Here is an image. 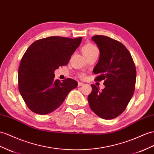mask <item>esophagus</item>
Wrapping results in <instances>:
<instances>
[{"label":"esophagus","mask_w":154,"mask_h":154,"mask_svg":"<svg viewBox=\"0 0 154 154\" xmlns=\"http://www.w3.org/2000/svg\"><path fill=\"white\" fill-rule=\"evenodd\" d=\"M84 85H85V83H83V82H78V86H81Z\"/></svg>","instance_id":"1"}]
</instances>
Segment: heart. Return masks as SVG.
I'll return each instance as SVG.
<instances>
[{"label": "heart", "instance_id": "heart-1", "mask_svg": "<svg viewBox=\"0 0 154 154\" xmlns=\"http://www.w3.org/2000/svg\"><path fill=\"white\" fill-rule=\"evenodd\" d=\"M98 51L97 47L94 45L92 43H87V44H86L83 47H82V53L86 56V55H88L90 53H92L94 51ZM81 77H84V74H81Z\"/></svg>", "mask_w": 154, "mask_h": 154}]
</instances>
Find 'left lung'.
I'll list each match as a JSON object with an SVG mask.
<instances>
[{
	"label": "left lung",
	"mask_w": 154,
	"mask_h": 154,
	"mask_svg": "<svg viewBox=\"0 0 154 154\" xmlns=\"http://www.w3.org/2000/svg\"><path fill=\"white\" fill-rule=\"evenodd\" d=\"M100 49V58L93 72L96 81L104 80L105 88L91 85L88 96L90 109L101 118L111 120L120 115L133 97L136 68L131 54L122 43L108 36L92 37Z\"/></svg>",
	"instance_id": "obj_1"
}]
</instances>
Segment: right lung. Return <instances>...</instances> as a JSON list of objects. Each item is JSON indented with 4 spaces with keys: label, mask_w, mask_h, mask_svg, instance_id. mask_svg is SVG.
I'll return each instance as SVG.
<instances>
[{
    "label": "right lung",
    "mask_w": 154,
    "mask_h": 154,
    "mask_svg": "<svg viewBox=\"0 0 154 154\" xmlns=\"http://www.w3.org/2000/svg\"><path fill=\"white\" fill-rule=\"evenodd\" d=\"M82 38L51 36L34 42L23 55L18 71L19 90L30 111L47 115L58 108L77 82L54 79V71L68 64Z\"/></svg>",
    "instance_id": "right-lung-1"
}]
</instances>
